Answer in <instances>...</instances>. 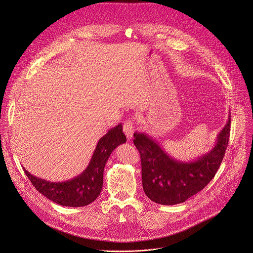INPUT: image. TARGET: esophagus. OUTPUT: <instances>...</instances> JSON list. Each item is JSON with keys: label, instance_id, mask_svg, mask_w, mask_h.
<instances>
[{"label": "esophagus", "instance_id": "34e87169", "mask_svg": "<svg viewBox=\"0 0 253 253\" xmlns=\"http://www.w3.org/2000/svg\"><path fill=\"white\" fill-rule=\"evenodd\" d=\"M123 130H124L125 135L127 136V138L129 140L132 139L133 133H134V120L128 119L127 121H125L124 125H123Z\"/></svg>", "mask_w": 253, "mask_h": 253}]
</instances>
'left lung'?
I'll return each mask as SVG.
<instances>
[{"mask_svg":"<svg viewBox=\"0 0 253 253\" xmlns=\"http://www.w3.org/2000/svg\"><path fill=\"white\" fill-rule=\"evenodd\" d=\"M230 115L215 146L195 161L180 162L170 157L145 133H134V145L141 158L143 190L152 201L174 205L201 191L217 172L230 136Z\"/></svg>","mask_w":253,"mask_h":253,"instance_id":"left-lung-1","label":"left lung"}]
</instances>
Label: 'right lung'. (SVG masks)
Masks as SVG:
<instances>
[{"label": "right lung", "instance_id": "add662e5", "mask_svg": "<svg viewBox=\"0 0 253 253\" xmlns=\"http://www.w3.org/2000/svg\"><path fill=\"white\" fill-rule=\"evenodd\" d=\"M126 142L122 124L110 129L98 142L88 167L79 176L65 182H50L24 172L31 183L41 194L62 206L81 207L92 203L103 187L105 164L112 151Z\"/></svg>", "mask_w": 253, "mask_h": 253}]
</instances>
